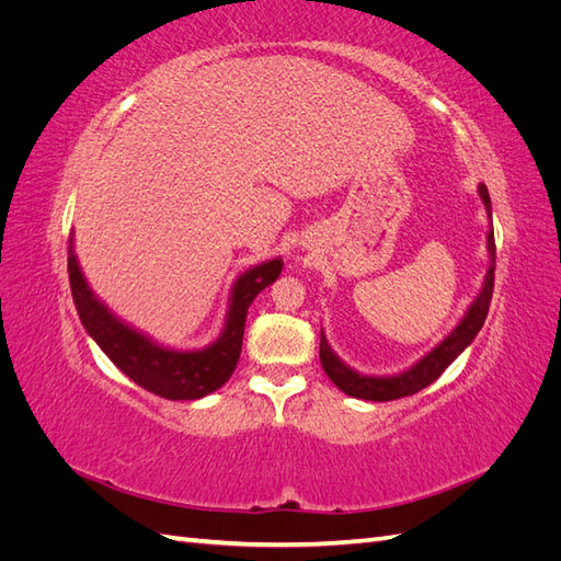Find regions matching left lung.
I'll list each match as a JSON object with an SVG mask.
<instances>
[{
    "mask_svg": "<svg viewBox=\"0 0 561 561\" xmlns=\"http://www.w3.org/2000/svg\"><path fill=\"white\" fill-rule=\"evenodd\" d=\"M480 196L484 201V208L491 217V201H489V192L486 186L480 184ZM486 248L491 254V264L486 271V278L482 285V293L478 295V299L472 301V307L468 309V313L463 316V320L458 322L456 330L445 339L443 344L435 346L426 358H421L412 369L402 371V375L396 377H365L358 375V371L351 369L348 365H344L342 360L336 358L332 353V348L328 346L325 334L320 332V365L325 369V375L332 379V383L336 388H342L346 396L351 398H360V400H371V402H388V400H398V398H407L414 396L419 390H423L426 386H431L443 371L466 351V346L472 342L478 332L484 325V318L489 313V304H491V295H494V264H496V243H494V231L486 233Z\"/></svg>",
    "mask_w": 561,
    "mask_h": 561,
    "instance_id": "8db88e82",
    "label": "left lung"
}]
</instances>
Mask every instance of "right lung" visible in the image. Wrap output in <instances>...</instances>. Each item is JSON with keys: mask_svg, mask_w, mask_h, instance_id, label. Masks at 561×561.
<instances>
[{"mask_svg": "<svg viewBox=\"0 0 561 561\" xmlns=\"http://www.w3.org/2000/svg\"><path fill=\"white\" fill-rule=\"evenodd\" d=\"M280 260H268L245 271L233 283L225 330L215 344L203 351H171L154 344L138 330L128 328L126 322L112 316L103 301L93 297L77 264L72 239L70 257H67L75 307L83 328L128 379L165 400H198L229 381L236 363L241 358L250 304L266 285L280 276Z\"/></svg>", "mask_w": 561, "mask_h": 561, "instance_id": "1", "label": "right lung"}]
</instances>
